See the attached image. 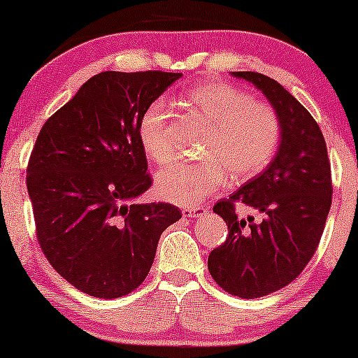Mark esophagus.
<instances>
[{"mask_svg":"<svg viewBox=\"0 0 358 358\" xmlns=\"http://www.w3.org/2000/svg\"><path fill=\"white\" fill-rule=\"evenodd\" d=\"M182 212L185 217H199V215H203V213L207 212V208L196 205V207H183Z\"/></svg>","mask_w":358,"mask_h":358,"instance_id":"esophagus-1","label":"esophagus"}]
</instances>
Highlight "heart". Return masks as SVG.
Wrapping results in <instances>:
<instances>
[{"mask_svg": "<svg viewBox=\"0 0 358 358\" xmlns=\"http://www.w3.org/2000/svg\"><path fill=\"white\" fill-rule=\"evenodd\" d=\"M187 104L205 124L200 162H182L159 171L156 190L180 205H195L212 195L227 176L252 178L269 165L281 145L282 124L268 102L254 101L248 90L227 82H202L187 92ZM143 150L158 165L173 159L170 110L165 101L148 106L139 121Z\"/></svg>", "mask_w": 358, "mask_h": 358, "instance_id": "b5f03b06", "label": "heart"}]
</instances>
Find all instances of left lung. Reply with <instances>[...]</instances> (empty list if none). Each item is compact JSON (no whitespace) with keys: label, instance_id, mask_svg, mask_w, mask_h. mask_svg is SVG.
<instances>
[{"label":"left lung","instance_id":"8db88e82","mask_svg":"<svg viewBox=\"0 0 358 358\" xmlns=\"http://www.w3.org/2000/svg\"><path fill=\"white\" fill-rule=\"evenodd\" d=\"M234 77L261 89L282 124L281 145L268 168L213 205L229 234L208 254L210 276L232 296L254 299L287 286L306 268L324 231L334 185L327 143L313 116L268 76ZM237 204L259 215L242 217Z\"/></svg>","mask_w":358,"mask_h":358}]
</instances>
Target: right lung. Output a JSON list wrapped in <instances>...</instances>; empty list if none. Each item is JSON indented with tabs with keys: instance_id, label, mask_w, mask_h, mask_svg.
<instances>
[{
	"instance_id": "obj_1",
	"label": "right lung",
	"mask_w": 358,
	"mask_h": 358,
	"mask_svg": "<svg viewBox=\"0 0 358 358\" xmlns=\"http://www.w3.org/2000/svg\"><path fill=\"white\" fill-rule=\"evenodd\" d=\"M182 73L101 72L47 119L27 168L36 241L52 268L94 298L145 281L163 231L182 219L165 202L134 203L153 185L139 121Z\"/></svg>"
}]
</instances>
